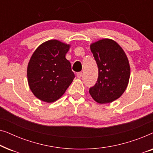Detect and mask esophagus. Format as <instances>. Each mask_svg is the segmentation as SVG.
<instances>
[{"mask_svg": "<svg viewBox=\"0 0 153 153\" xmlns=\"http://www.w3.org/2000/svg\"><path fill=\"white\" fill-rule=\"evenodd\" d=\"M82 72H78L76 74V76H77V78H79V79H80L81 76H82Z\"/></svg>", "mask_w": 153, "mask_h": 153, "instance_id": "obj_1", "label": "esophagus"}]
</instances>
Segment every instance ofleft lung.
I'll list each match as a JSON object with an SVG mask.
<instances>
[{
  "label": "left lung",
  "instance_id": "left-lung-1",
  "mask_svg": "<svg viewBox=\"0 0 153 153\" xmlns=\"http://www.w3.org/2000/svg\"><path fill=\"white\" fill-rule=\"evenodd\" d=\"M90 47L97 65L98 79L89 93L97 103H111L118 99L128 85L129 60L122 47L111 39H100Z\"/></svg>",
  "mask_w": 153,
  "mask_h": 153
}]
</instances>
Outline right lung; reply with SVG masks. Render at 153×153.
Wrapping results in <instances>:
<instances>
[{
  "label": "right lung",
  "mask_w": 153,
  "mask_h": 153,
  "mask_svg": "<svg viewBox=\"0 0 153 153\" xmlns=\"http://www.w3.org/2000/svg\"><path fill=\"white\" fill-rule=\"evenodd\" d=\"M70 44L50 39L41 44L31 56L27 78L35 97L47 103L60 99L74 79L70 62L65 56Z\"/></svg>",
  "instance_id": "right-lung-1"
}]
</instances>
